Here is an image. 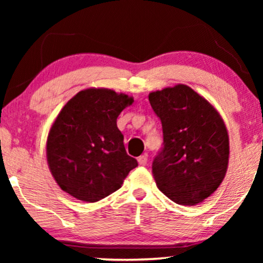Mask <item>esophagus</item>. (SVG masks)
Listing matches in <instances>:
<instances>
[{
  "instance_id": "obj_1",
  "label": "esophagus",
  "mask_w": 263,
  "mask_h": 263,
  "mask_svg": "<svg viewBox=\"0 0 263 263\" xmlns=\"http://www.w3.org/2000/svg\"><path fill=\"white\" fill-rule=\"evenodd\" d=\"M138 161H139V164L140 165H146L147 164V154H143V156H140L139 158H138Z\"/></svg>"
}]
</instances>
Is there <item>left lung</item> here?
Masks as SVG:
<instances>
[{
    "label": "left lung",
    "mask_w": 263,
    "mask_h": 263,
    "mask_svg": "<svg viewBox=\"0 0 263 263\" xmlns=\"http://www.w3.org/2000/svg\"><path fill=\"white\" fill-rule=\"evenodd\" d=\"M148 100L164 136L163 149L152 164L157 186L178 204L202 202L228 171L229 134L220 114L183 84L151 92Z\"/></svg>",
    "instance_id": "left-lung-1"
}]
</instances>
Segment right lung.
<instances>
[{
  "instance_id": "add662e5",
  "label": "right lung",
  "mask_w": 263,
  "mask_h": 263,
  "mask_svg": "<svg viewBox=\"0 0 263 263\" xmlns=\"http://www.w3.org/2000/svg\"><path fill=\"white\" fill-rule=\"evenodd\" d=\"M134 99L109 88L77 93L53 121L46 159L60 188L75 199L97 202L116 192L138 161L125 152L117 117Z\"/></svg>"
}]
</instances>
